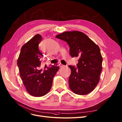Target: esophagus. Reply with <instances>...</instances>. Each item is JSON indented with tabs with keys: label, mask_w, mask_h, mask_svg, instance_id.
Listing matches in <instances>:
<instances>
[{
	"label": "esophagus",
	"mask_w": 122,
	"mask_h": 122,
	"mask_svg": "<svg viewBox=\"0 0 122 122\" xmlns=\"http://www.w3.org/2000/svg\"><path fill=\"white\" fill-rule=\"evenodd\" d=\"M59 67H63L64 65H63V64H62L61 63H60V64H59Z\"/></svg>",
	"instance_id": "obj_1"
}]
</instances>
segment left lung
Instances as JSON below:
<instances>
[{
  "label": "left lung",
  "instance_id": "1",
  "mask_svg": "<svg viewBox=\"0 0 122 122\" xmlns=\"http://www.w3.org/2000/svg\"><path fill=\"white\" fill-rule=\"evenodd\" d=\"M56 37L67 42L70 55L79 58L77 68L69 66L71 70L69 79L70 89L79 95L91 92L98 84L102 71L103 59L99 46L79 31H65Z\"/></svg>",
  "mask_w": 122,
  "mask_h": 122
}]
</instances>
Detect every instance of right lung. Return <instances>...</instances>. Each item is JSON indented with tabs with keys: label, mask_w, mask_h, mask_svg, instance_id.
I'll return each mask as SVG.
<instances>
[{
	"label": "right lung",
	"mask_w": 122,
	"mask_h": 122,
	"mask_svg": "<svg viewBox=\"0 0 122 122\" xmlns=\"http://www.w3.org/2000/svg\"><path fill=\"white\" fill-rule=\"evenodd\" d=\"M41 36L37 34L22 47L17 65L23 83L31 95L41 97L46 94L51 88L54 76L59 67L51 66L41 68L43 56L38 45Z\"/></svg>",
	"instance_id": "1"
}]
</instances>
